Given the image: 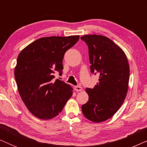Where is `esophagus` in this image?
Masks as SVG:
<instances>
[{
	"label": "esophagus",
	"instance_id": "1",
	"mask_svg": "<svg viewBox=\"0 0 147 147\" xmlns=\"http://www.w3.org/2000/svg\"><path fill=\"white\" fill-rule=\"evenodd\" d=\"M74 90H76V91H78V92H80L82 90V88L81 86H74Z\"/></svg>",
	"mask_w": 147,
	"mask_h": 147
}]
</instances>
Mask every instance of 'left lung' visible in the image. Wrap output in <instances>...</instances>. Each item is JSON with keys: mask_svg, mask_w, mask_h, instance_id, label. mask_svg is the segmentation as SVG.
Wrapping results in <instances>:
<instances>
[{"mask_svg": "<svg viewBox=\"0 0 147 147\" xmlns=\"http://www.w3.org/2000/svg\"><path fill=\"white\" fill-rule=\"evenodd\" d=\"M81 39L88 47L91 72L99 74L94 88L86 89L89 99L82 110L90 121L101 122L111 118L123 104L128 88L129 64L123 50L107 37L87 35Z\"/></svg>", "mask_w": 147, "mask_h": 147, "instance_id": "8db88e82", "label": "left lung"}]
</instances>
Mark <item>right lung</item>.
Returning <instances> with one entry per match:
<instances>
[{"label": "right lung", "instance_id": "right-lung-1", "mask_svg": "<svg viewBox=\"0 0 147 147\" xmlns=\"http://www.w3.org/2000/svg\"><path fill=\"white\" fill-rule=\"evenodd\" d=\"M79 35L48 37L36 40L19 53L15 69L19 93L30 112L43 120L51 119L63 110L73 88L53 74H62L65 53Z\"/></svg>", "mask_w": 147, "mask_h": 147}]
</instances>
